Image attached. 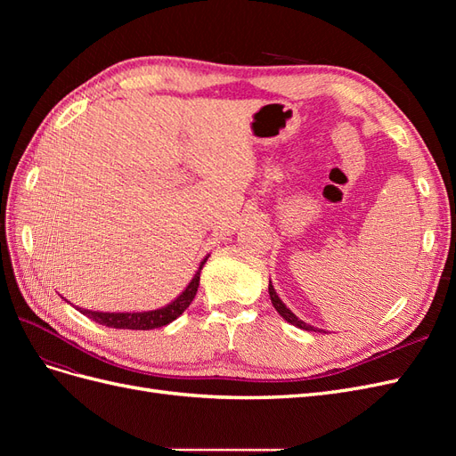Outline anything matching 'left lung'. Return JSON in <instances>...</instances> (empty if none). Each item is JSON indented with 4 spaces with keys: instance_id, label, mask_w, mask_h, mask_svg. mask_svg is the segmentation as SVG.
Segmentation results:
<instances>
[{
    "instance_id": "8db88e82",
    "label": "left lung",
    "mask_w": 456,
    "mask_h": 456,
    "mask_svg": "<svg viewBox=\"0 0 456 456\" xmlns=\"http://www.w3.org/2000/svg\"><path fill=\"white\" fill-rule=\"evenodd\" d=\"M268 293H270V300H272L273 308L278 310V314L283 317V320H285L287 323H291V325H295V327H298V329H305V330H317L315 327H312V325L305 323L302 320H298V317L283 305V300L278 297V293H275V289H273L272 281H270V285H268Z\"/></svg>"
}]
</instances>
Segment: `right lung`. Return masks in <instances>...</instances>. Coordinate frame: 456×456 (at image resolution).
<instances>
[{"instance_id": "1", "label": "right lung", "mask_w": 456, "mask_h": 456, "mask_svg": "<svg viewBox=\"0 0 456 456\" xmlns=\"http://www.w3.org/2000/svg\"><path fill=\"white\" fill-rule=\"evenodd\" d=\"M205 256L201 260V265L196 272L194 278L188 283V287L184 291L178 295L173 302H169L167 306L158 308V310H150V312H93V310H86V308H77L81 314L87 315L89 320L106 325V327H114V329H133V330H148V329H158L167 325L171 322H175L178 315H181L188 306L190 302L194 300L198 287H200V273L201 268L207 262Z\"/></svg>"}]
</instances>
